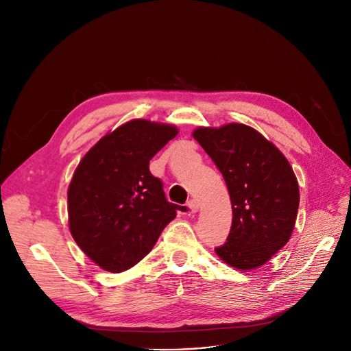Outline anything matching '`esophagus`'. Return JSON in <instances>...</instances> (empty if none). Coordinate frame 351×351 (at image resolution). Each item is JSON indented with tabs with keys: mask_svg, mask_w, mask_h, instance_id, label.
Listing matches in <instances>:
<instances>
[{
	"mask_svg": "<svg viewBox=\"0 0 351 351\" xmlns=\"http://www.w3.org/2000/svg\"><path fill=\"white\" fill-rule=\"evenodd\" d=\"M188 208H189V210H191L192 213H196V212L199 210V202H197L196 199H191V200L188 202Z\"/></svg>",
	"mask_w": 351,
	"mask_h": 351,
	"instance_id": "34e87169",
	"label": "esophagus"
}]
</instances>
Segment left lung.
Instances as JSON below:
<instances>
[{
  "label": "left lung",
  "instance_id": "1",
  "mask_svg": "<svg viewBox=\"0 0 351 351\" xmlns=\"http://www.w3.org/2000/svg\"><path fill=\"white\" fill-rule=\"evenodd\" d=\"M192 136L222 173L232 202L228 242L216 247L239 270L263 266L287 242L299 210V183L286 156L252 126H199Z\"/></svg>",
  "mask_w": 351,
  "mask_h": 351
}]
</instances>
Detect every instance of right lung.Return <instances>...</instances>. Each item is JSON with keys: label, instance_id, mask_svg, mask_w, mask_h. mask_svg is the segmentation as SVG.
Here are the masks:
<instances>
[{"label": "right lung", "instance_id": "right-lung-1", "mask_svg": "<svg viewBox=\"0 0 351 351\" xmlns=\"http://www.w3.org/2000/svg\"><path fill=\"white\" fill-rule=\"evenodd\" d=\"M178 132L171 123L132 119L102 136L77 166L68 188L69 230L101 269L134 267L185 209L166 200L149 172V160Z\"/></svg>", "mask_w": 351, "mask_h": 351}]
</instances>
